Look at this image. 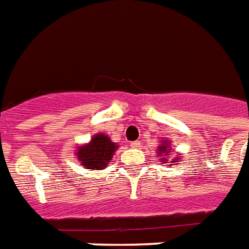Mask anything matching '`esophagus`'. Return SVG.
Masks as SVG:
<instances>
[{
  "instance_id": "34e87169",
  "label": "esophagus",
  "mask_w": 249,
  "mask_h": 249,
  "mask_svg": "<svg viewBox=\"0 0 249 249\" xmlns=\"http://www.w3.org/2000/svg\"><path fill=\"white\" fill-rule=\"evenodd\" d=\"M131 145H132V147H139L140 143H139V142H132Z\"/></svg>"
}]
</instances>
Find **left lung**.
<instances>
[{
    "label": "left lung",
    "mask_w": 249,
    "mask_h": 249,
    "mask_svg": "<svg viewBox=\"0 0 249 249\" xmlns=\"http://www.w3.org/2000/svg\"><path fill=\"white\" fill-rule=\"evenodd\" d=\"M171 152H172V148L171 147H169V145H160V147H159V155H160V156H165V155H171ZM158 155V156H159ZM178 158H180V156H178ZM162 161H168L167 159H161ZM173 162V161H172ZM172 165V164H171Z\"/></svg>",
    "instance_id": "8db88e82"
}]
</instances>
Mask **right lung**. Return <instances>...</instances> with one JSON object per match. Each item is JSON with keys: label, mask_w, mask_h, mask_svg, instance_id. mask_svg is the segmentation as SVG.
Returning <instances> with one entry per match:
<instances>
[{"label": "right lung", "mask_w": 249, "mask_h": 249, "mask_svg": "<svg viewBox=\"0 0 249 249\" xmlns=\"http://www.w3.org/2000/svg\"><path fill=\"white\" fill-rule=\"evenodd\" d=\"M115 148H118V145L110 140L109 136L98 134L93 136L89 144L80 147L77 152L78 160L87 169H104L111 160Z\"/></svg>", "instance_id": "add662e5"}]
</instances>
